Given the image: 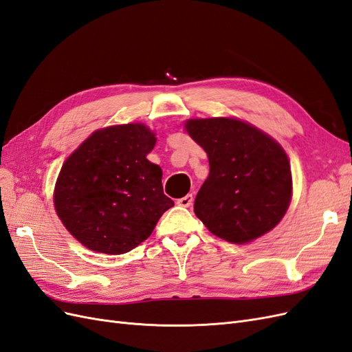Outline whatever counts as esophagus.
Wrapping results in <instances>:
<instances>
[{"instance_id":"34e87169","label":"esophagus","mask_w":352,"mask_h":352,"mask_svg":"<svg viewBox=\"0 0 352 352\" xmlns=\"http://www.w3.org/2000/svg\"><path fill=\"white\" fill-rule=\"evenodd\" d=\"M192 201H194L192 194H188L182 198H179L176 202H177V206H180V207H189V206H192Z\"/></svg>"}]
</instances>
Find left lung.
<instances>
[{
  "label": "left lung",
  "instance_id": "obj_1",
  "mask_svg": "<svg viewBox=\"0 0 352 352\" xmlns=\"http://www.w3.org/2000/svg\"><path fill=\"white\" fill-rule=\"evenodd\" d=\"M189 136L204 148L210 173L194 211L206 228L232 243L270 232L292 197L289 160L272 136L239 119L186 120Z\"/></svg>",
  "mask_w": 352,
  "mask_h": 352
}]
</instances>
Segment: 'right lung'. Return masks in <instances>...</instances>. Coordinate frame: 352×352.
Wrapping results in <instances>:
<instances>
[{
  "label": "right lung",
  "mask_w": 352,
  "mask_h": 352,
  "mask_svg": "<svg viewBox=\"0 0 352 352\" xmlns=\"http://www.w3.org/2000/svg\"><path fill=\"white\" fill-rule=\"evenodd\" d=\"M157 138L142 123L95 131L63 164L56 211L85 247L124 254L151 235L175 202L163 192V172L148 162Z\"/></svg>",
  "instance_id": "add662e5"
}]
</instances>
